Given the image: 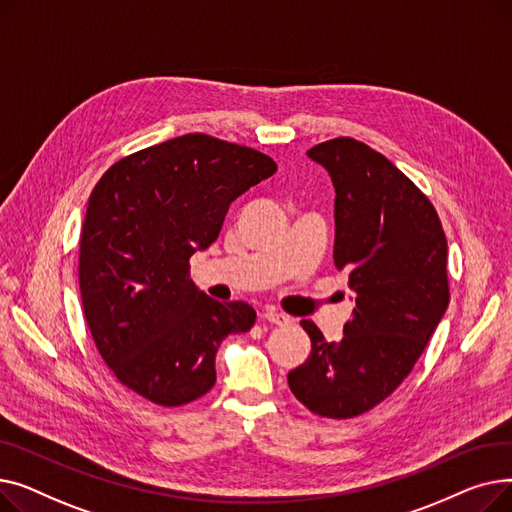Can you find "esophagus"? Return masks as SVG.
<instances>
[{
	"mask_svg": "<svg viewBox=\"0 0 512 512\" xmlns=\"http://www.w3.org/2000/svg\"><path fill=\"white\" fill-rule=\"evenodd\" d=\"M261 317H263L265 321H270V324H276V326H284V324H288V321H290L288 315L278 313L276 309H265V311L261 313Z\"/></svg>",
	"mask_w": 512,
	"mask_h": 512,
	"instance_id": "esophagus-1",
	"label": "esophagus"
}]
</instances>
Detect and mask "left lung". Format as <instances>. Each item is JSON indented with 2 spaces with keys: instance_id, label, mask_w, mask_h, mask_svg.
Listing matches in <instances>:
<instances>
[{
  "instance_id": "left-lung-1",
  "label": "left lung",
  "mask_w": 512,
  "mask_h": 512,
  "mask_svg": "<svg viewBox=\"0 0 512 512\" xmlns=\"http://www.w3.org/2000/svg\"><path fill=\"white\" fill-rule=\"evenodd\" d=\"M307 155L334 182V265L357 299L338 342L301 321L311 355L288 386L311 413L351 419L405 382L438 328L450 301L448 242L432 201L382 153L338 137Z\"/></svg>"
}]
</instances>
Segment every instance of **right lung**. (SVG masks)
Returning a JSON list of instances; mask_svg holds the SVG:
<instances>
[{
    "label": "right lung",
    "mask_w": 512,
    "mask_h": 512,
    "mask_svg": "<svg viewBox=\"0 0 512 512\" xmlns=\"http://www.w3.org/2000/svg\"><path fill=\"white\" fill-rule=\"evenodd\" d=\"M276 170L265 153L191 132L130 153L99 178L78 284L97 351L126 388L161 407L213 388L220 342L249 332L257 313L197 290L188 259L218 238L230 203Z\"/></svg>",
    "instance_id": "1"
}]
</instances>
